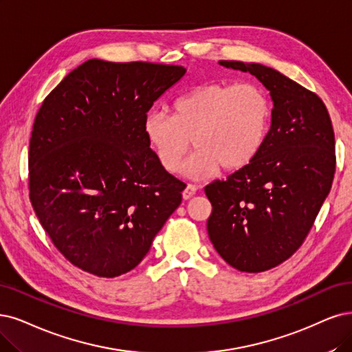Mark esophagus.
<instances>
[{
    "instance_id": "esophagus-1",
    "label": "esophagus",
    "mask_w": 352,
    "mask_h": 352,
    "mask_svg": "<svg viewBox=\"0 0 352 352\" xmlns=\"http://www.w3.org/2000/svg\"><path fill=\"white\" fill-rule=\"evenodd\" d=\"M197 190H199V187L197 186H194V184H188L186 188H184V191H183V197L186 199V200H188V199H191L194 194L197 192Z\"/></svg>"
}]
</instances>
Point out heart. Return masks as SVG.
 Wrapping results in <instances>:
<instances>
[{"instance_id": "1", "label": "heart", "mask_w": 352, "mask_h": 352, "mask_svg": "<svg viewBox=\"0 0 352 352\" xmlns=\"http://www.w3.org/2000/svg\"><path fill=\"white\" fill-rule=\"evenodd\" d=\"M270 122L264 91L251 82L203 84L178 97L173 114L152 111L143 122V133L156 160L168 173H177L191 140L199 151L186 174L226 171L248 165L261 149Z\"/></svg>"}]
</instances>
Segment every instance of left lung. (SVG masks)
Here are the masks:
<instances>
[{
	"label": "left lung",
	"mask_w": 352,
	"mask_h": 352,
	"mask_svg": "<svg viewBox=\"0 0 352 352\" xmlns=\"http://www.w3.org/2000/svg\"><path fill=\"white\" fill-rule=\"evenodd\" d=\"M219 65L254 75L274 106L255 158L204 188L217 254L239 271L261 272L290 258L314 226L332 187L335 135L323 101L290 78L261 63Z\"/></svg>",
	"instance_id": "1"
}]
</instances>
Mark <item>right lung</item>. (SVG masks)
<instances>
[{
	"instance_id": "obj_1",
	"label": "right lung",
	"mask_w": 352,
	"mask_h": 352,
	"mask_svg": "<svg viewBox=\"0 0 352 352\" xmlns=\"http://www.w3.org/2000/svg\"><path fill=\"white\" fill-rule=\"evenodd\" d=\"M187 69L89 59L38 110L29 149L30 200L60 254L89 274L133 270L181 204L143 133L146 113Z\"/></svg>"
}]
</instances>
